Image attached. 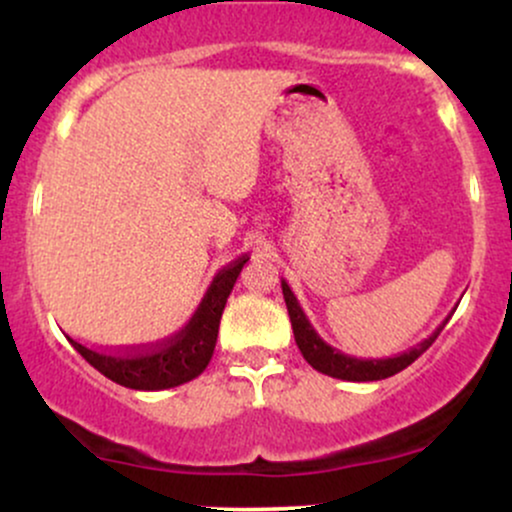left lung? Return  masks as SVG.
Wrapping results in <instances>:
<instances>
[{
    "instance_id": "left-lung-1",
    "label": "left lung",
    "mask_w": 512,
    "mask_h": 512,
    "mask_svg": "<svg viewBox=\"0 0 512 512\" xmlns=\"http://www.w3.org/2000/svg\"><path fill=\"white\" fill-rule=\"evenodd\" d=\"M281 291H284L286 308H289L293 337H296V344H298V349H301L305 361H308L315 370H320V373L330 375V378L351 380V383L385 380V378H390V375L399 373V370L411 366L416 358L424 354L428 346L436 342L438 334L443 332V327L448 325L452 313H455V308H452V313L445 317L443 322H440L436 330H433L431 337H426L421 344L411 346V349L404 351V354H397L390 358H354V356L342 354L339 349H334V346L327 344L325 339H322L320 334L313 330V325H310V320L305 317L303 308L298 305V298L293 296L291 286L286 284V281H281Z\"/></svg>"
}]
</instances>
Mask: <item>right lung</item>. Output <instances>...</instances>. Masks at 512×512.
<instances>
[{"mask_svg": "<svg viewBox=\"0 0 512 512\" xmlns=\"http://www.w3.org/2000/svg\"><path fill=\"white\" fill-rule=\"evenodd\" d=\"M248 260L250 257H240L231 267L216 274L190 322L166 342L156 344L154 349H137L134 354L115 356L88 349L74 339H69V342L93 368L101 370L105 378H110L117 385L154 392L190 383L192 378L204 373L211 356H214L221 313L226 308L240 269Z\"/></svg>", "mask_w": 512, "mask_h": 512, "instance_id": "1", "label": "right lung"}]
</instances>
